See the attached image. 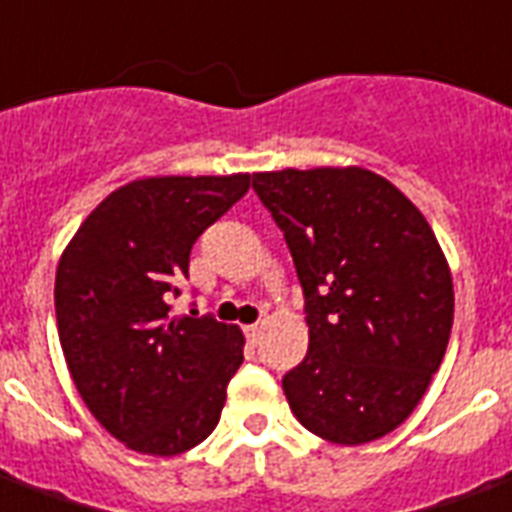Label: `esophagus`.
<instances>
[{"label":"esophagus","mask_w":512,"mask_h":512,"mask_svg":"<svg viewBox=\"0 0 512 512\" xmlns=\"http://www.w3.org/2000/svg\"><path fill=\"white\" fill-rule=\"evenodd\" d=\"M260 335H263V322H257V325H249L247 327V338L252 343L260 341Z\"/></svg>","instance_id":"34e87169"}]
</instances>
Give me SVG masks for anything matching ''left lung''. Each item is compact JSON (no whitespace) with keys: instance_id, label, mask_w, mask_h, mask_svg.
<instances>
[{"instance_id":"1","label":"left lung","mask_w":512,"mask_h":512,"mask_svg":"<svg viewBox=\"0 0 512 512\" xmlns=\"http://www.w3.org/2000/svg\"><path fill=\"white\" fill-rule=\"evenodd\" d=\"M306 298L308 351L282 378L308 432L362 446L397 429L438 373L454 282L424 214L360 166L252 174Z\"/></svg>"}]
</instances>
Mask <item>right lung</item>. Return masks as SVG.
<instances>
[{"label":"right lung","instance_id":"add662e5","mask_svg":"<svg viewBox=\"0 0 512 512\" xmlns=\"http://www.w3.org/2000/svg\"><path fill=\"white\" fill-rule=\"evenodd\" d=\"M249 174L147 177L109 193L61 255L56 322L77 392L131 451L177 456L212 435L244 335L171 317L190 249L249 190Z\"/></svg>","mask_w":512,"mask_h":512}]
</instances>
